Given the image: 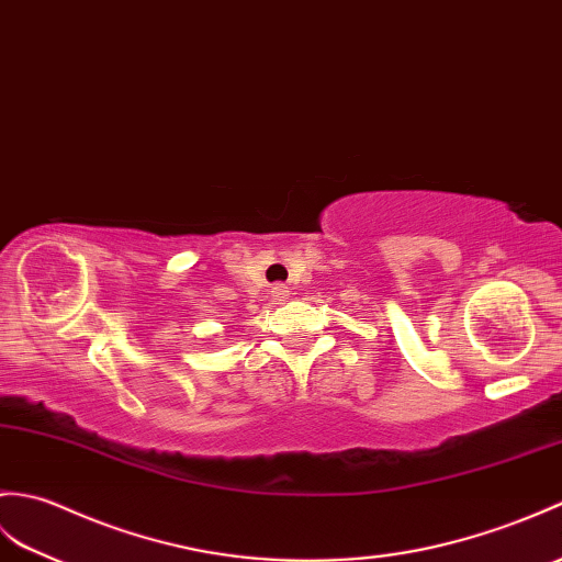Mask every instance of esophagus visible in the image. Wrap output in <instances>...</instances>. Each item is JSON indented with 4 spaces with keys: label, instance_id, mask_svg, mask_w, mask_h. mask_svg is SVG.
Masks as SVG:
<instances>
[{
    "label": "esophagus",
    "instance_id": "34e87169",
    "mask_svg": "<svg viewBox=\"0 0 562 562\" xmlns=\"http://www.w3.org/2000/svg\"><path fill=\"white\" fill-rule=\"evenodd\" d=\"M270 296L276 299V302H284V299L290 296V290H286L284 284H276V286H272V290H270Z\"/></svg>",
    "mask_w": 562,
    "mask_h": 562
}]
</instances>
